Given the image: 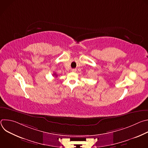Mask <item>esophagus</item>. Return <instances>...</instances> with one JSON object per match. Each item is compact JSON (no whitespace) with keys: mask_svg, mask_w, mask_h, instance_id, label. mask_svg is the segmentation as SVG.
I'll use <instances>...</instances> for the list:
<instances>
[{"mask_svg":"<svg viewBox=\"0 0 148 148\" xmlns=\"http://www.w3.org/2000/svg\"><path fill=\"white\" fill-rule=\"evenodd\" d=\"M71 71H72L73 72H75V71H76V69H72Z\"/></svg>","mask_w":148,"mask_h":148,"instance_id":"esophagus-1","label":"esophagus"}]
</instances>
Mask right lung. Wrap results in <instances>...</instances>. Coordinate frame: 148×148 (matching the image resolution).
Returning <instances> with one entry per match:
<instances>
[{
	"instance_id": "1",
	"label": "right lung",
	"mask_w": 148,
	"mask_h": 148,
	"mask_svg": "<svg viewBox=\"0 0 148 148\" xmlns=\"http://www.w3.org/2000/svg\"><path fill=\"white\" fill-rule=\"evenodd\" d=\"M53 75H55V76H56V77H57V75H56V73H54V74H53Z\"/></svg>"
}]
</instances>
